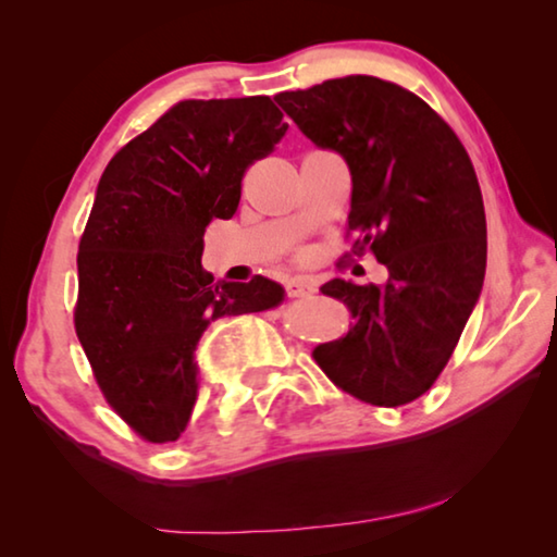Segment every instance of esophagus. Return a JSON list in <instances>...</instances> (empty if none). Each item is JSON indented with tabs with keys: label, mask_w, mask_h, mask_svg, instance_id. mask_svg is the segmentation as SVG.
Listing matches in <instances>:
<instances>
[{
	"label": "esophagus",
	"mask_w": 557,
	"mask_h": 557,
	"mask_svg": "<svg viewBox=\"0 0 557 557\" xmlns=\"http://www.w3.org/2000/svg\"><path fill=\"white\" fill-rule=\"evenodd\" d=\"M285 292L289 297H305V295H312V292H317V285L309 280H289L285 285Z\"/></svg>",
	"instance_id": "1"
}]
</instances>
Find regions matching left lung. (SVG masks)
<instances>
[{"instance_id":"1","label":"left lung","mask_w":557,"mask_h":557,"mask_svg":"<svg viewBox=\"0 0 557 557\" xmlns=\"http://www.w3.org/2000/svg\"><path fill=\"white\" fill-rule=\"evenodd\" d=\"M277 102L317 147L346 159L351 250H371L391 275L385 287L342 277L319 287L354 324L312 358L358 400L412 403L447 366L484 285L486 215L467 149L425 100L373 75L287 90Z\"/></svg>"}]
</instances>
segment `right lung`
Segmentation results:
<instances>
[{"label":"right lung","instance_id":"obj_1","mask_svg":"<svg viewBox=\"0 0 557 557\" xmlns=\"http://www.w3.org/2000/svg\"><path fill=\"white\" fill-rule=\"evenodd\" d=\"M285 132L268 96L178 100L100 176L73 322L102 398L145 442L166 445L186 430L206 326L285 295L262 275L213 282L201 268L206 225L233 219L245 172Z\"/></svg>","mask_w":557,"mask_h":557}]
</instances>
